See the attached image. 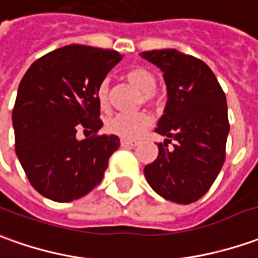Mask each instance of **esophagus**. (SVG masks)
<instances>
[{"instance_id": "obj_1", "label": "esophagus", "mask_w": 258, "mask_h": 258, "mask_svg": "<svg viewBox=\"0 0 258 258\" xmlns=\"http://www.w3.org/2000/svg\"><path fill=\"white\" fill-rule=\"evenodd\" d=\"M137 145L136 141H130V140H121V147L124 148H134Z\"/></svg>"}]
</instances>
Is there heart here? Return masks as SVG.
I'll return each mask as SVG.
<instances>
[{
    "instance_id": "heart-1",
    "label": "heart",
    "mask_w": 258,
    "mask_h": 258,
    "mask_svg": "<svg viewBox=\"0 0 258 258\" xmlns=\"http://www.w3.org/2000/svg\"><path fill=\"white\" fill-rule=\"evenodd\" d=\"M125 79L128 83L137 87L143 93L144 101L152 103L157 99V78L151 70L145 68H134L125 73ZM99 107L106 111L110 106V82L104 79L97 86L96 92ZM151 125V117L147 113H137V114H115L110 117L106 121V128L108 133L124 138V140H136L143 134L145 130Z\"/></svg>"
}]
</instances>
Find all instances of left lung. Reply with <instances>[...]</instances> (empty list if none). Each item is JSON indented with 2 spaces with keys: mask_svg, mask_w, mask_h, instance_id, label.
<instances>
[{
  "mask_svg": "<svg viewBox=\"0 0 258 258\" xmlns=\"http://www.w3.org/2000/svg\"><path fill=\"white\" fill-rule=\"evenodd\" d=\"M164 73L166 101L155 131L166 137L157 159L144 168L147 182L159 196L189 205L212 186L225 162L229 134L227 103L215 73L201 59L176 49L140 53ZM177 141L166 150L169 138Z\"/></svg>",
  "mask_w": 258,
  "mask_h": 258,
  "instance_id": "obj_1",
  "label": "left lung"
}]
</instances>
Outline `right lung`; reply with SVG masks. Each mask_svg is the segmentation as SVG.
<instances>
[{
    "label": "right lung",
    "mask_w": 258,
    "mask_h": 258,
    "mask_svg": "<svg viewBox=\"0 0 258 258\" xmlns=\"http://www.w3.org/2000/svg\"><path fill=\"white\" fill-rule=\"evenodd\" d=\"M121 57L110 49L68 45L26 70L12 111L15 152L42 196L72 202L103 179L120 138L96 136L103 127L96 92ZM80 126L95 136L79 142Z\"/></svg>",
    "instance_id": "add662e5"
}]
</instances>
